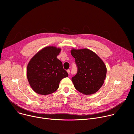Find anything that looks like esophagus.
Wrapping results in <instances>:
<instances>
[{
  "label": "esophagus",
  "instance_id": "obj_1",
  "mask_svg": "<svg viewBox=\"0 0 134 134\" xmlns=\"http://www.w3.org/2000/svg\"><path fill=\"white\" fill-rule=\"evenodd\" d=\"M67 72H68V74H70V70H69V69H68V70H67Z\"/></svg>",
  "mask_w": 134,
  "mask_h": 134
}]
</instances>
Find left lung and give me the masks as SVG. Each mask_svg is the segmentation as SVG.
<instances>
[{"mask_svg": "<svg viewBox=\"0 0 134 134\" xmlns=\"http://www.w3.org/2000/svg\"><path fill=\"white\" fill-rule=\"evenodd\" d=\"M78 67L77 74L72 77L75 88L84 95L97 92L106 77L107 67L100 57L92 50L84 48L70 51Z\"/></svg>", "mask_w": 134, "mask_h": 134, "instance_id": "left-lung-1", "label": "left lung"}]
</instances>
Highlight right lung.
I'll return each instance as SVG.
<instances>
[{
    "mask_svg": "<svg viewBox=\"0 0 134 134\" xmlns=\"http://www.w3.org/2000/svg\"><path fill=\"white\" fill-rule=\"evenodd\" d=\"M62 49L48 46L30 59L26 69L27 80L32 90L40 95L50 94L57 90L60 81L68 77L63 64L57 58Z\"/></svg>",
    "mask_w": 134,
    "mask_h": 134,
    "instance_id": "1",
    "label": "right lung"
}]
</instances>
